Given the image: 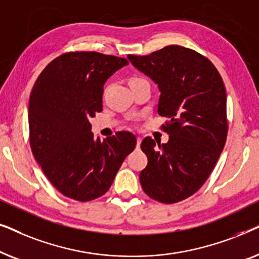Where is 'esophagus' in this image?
Here are the masks:
<instances>
[{"label": "esophagus", "mask_w": 259, "mask_h": 259, "mask_svg": "<svg viewBox=\"0 0 259 259\" xmlns=\"http://www.w3.org/2000/svg\"><path fill=\"white\" fill-rule=\"evenodd\" d=\"M140 144H141V138L138 137L137 138V148L140 147Z\"/></svg>", "instance_id": "34e87169"}]
</instances>
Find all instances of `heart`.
<instances>
[{
  "label": "heart",
  "instance_id": "obj_1",
  "mask_svg": "<svg viewBox=\"0 0 259 259\" xmlns=\"http://www.w3.org/2000/svg\"><path fill=\"white\" fill-rule=\"evenodd\" d=\"M133 80H137V77H136V79H133Z\"/></svg>",
  "mask_w": 259,
  "mask_h": 259
}]
</instances>
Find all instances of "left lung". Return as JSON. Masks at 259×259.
Returning <instances> with one entry per match:
<instances>
[{
  "label": "left lung",
  "instance_id": "8db88e82",
  "mask_svg": "<svg viewBox=\"0 0 259 259\" xmlns=\"http://www.w3.org/2000/svg\"><path fill=\"white\" fill-rule=\"evenodd\" d=\"M132 65L158 84V113L168 118L166 144L145 138L148 164L140 172L144 192L175 204L197 192L210 177L228 136L226 92L210 60L182 46L150 55H128Z\"/></svg>",
  "mask_w": 259,
  "mask_h": 259
}]
</instances>
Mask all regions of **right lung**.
Wrapping results in <instances>:
<instances>
[{"mask_svg": "<svg viewBox=\"0 0 259 259\" xmlns=\"http://www.w3.org/2000/svg\"><path fill=\"white\" fill-rule=\"evenodd\" d=\"M126 59L70 52L48 63L35 82L28 121L31 152L59 192L79 201L104 196L137 145L130 132L94 139L91 118L102 111L104 84Z\"/></svg>", "mask_w": 259, "mask_h": 259, "instance_id": "right-lung-1", "label": "right lung"}]
</instances>
